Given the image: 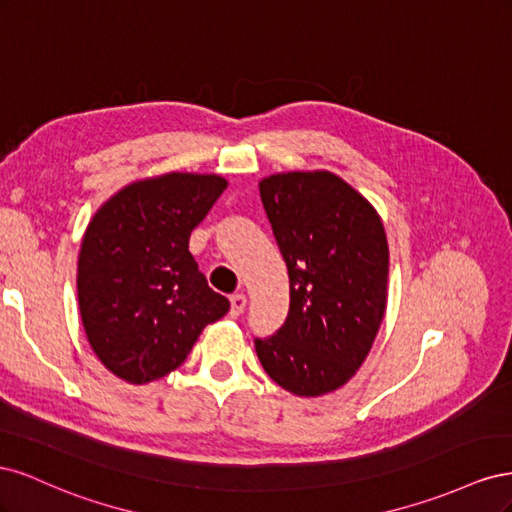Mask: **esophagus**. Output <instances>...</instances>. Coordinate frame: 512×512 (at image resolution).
<instances>
[{"label":"esophagus","instance_id":"esophagus-1","mask_svg":"<svg viewBox=\"0 0 512 512\" xmlns=\"http://www.w3.org/2000/svg\"><path fill=\"white\" fill-rule=\"evenodd\" d=\"M245 305H247V297H245L243 292L232 294V297H230V316H232V318L241 316V314H243V309H245Z\"/></svg>","mask_w":512,"mask_h":512}]
</instances>
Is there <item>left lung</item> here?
Here are the masks:
<instances>
[{
  "mask_svg": "<svg viewBox=\"0 0 512 512\" xmlns=\"http://www.w3.org/2000/svg\"><path fill=\"white\" fill-rule=\"evenodd\" d=\"M262 207L290 277L275 335L254 339L273 382L299 397L344 386L365 361L386 309L389 245L380 215L329 170L260 183Z\"/></svg>",
  "mask_w": 512,
  "mask_h": 512,
  "instance_id": "1",
  "label": "left lung"
}]
</instances>
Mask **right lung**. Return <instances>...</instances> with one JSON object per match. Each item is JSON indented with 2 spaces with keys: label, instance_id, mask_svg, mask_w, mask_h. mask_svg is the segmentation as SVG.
<instances>
[{
  "label": "right lung",
  "instance_id": "1",
  "mask_svg": "<svg viewBox=\"0 0 512 512\" xmlns=\"http://www.w3.org/2000/svg\"><path fill=\"white\" fill-rule=\"evenodd\" d=\"M228 181L166 173L134 181L91 218L79 254V307L91 350L130 384L177 369L230 303L190 254L192 230Z\"/></svg>",
  "mask_w": 512,
  "mask_h": 512
}]
</instances>
